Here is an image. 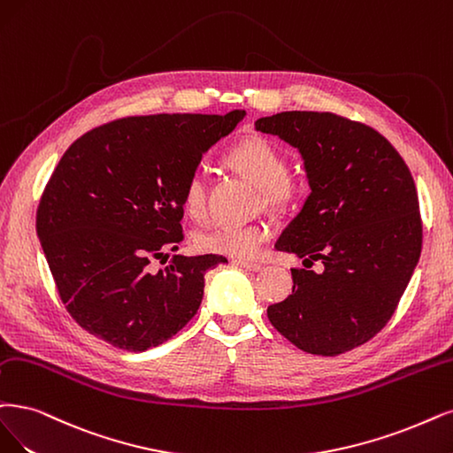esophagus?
<instances>
[{
  "instance_id": "obj_1",
  "label": "esophagus",
  "mask_w": 453,
  "mask_h": 453,
  "mask_svg": "<svg viewBox=\"0 0 453 453\" xmlns=\"http://www.w3.org/2000/svg\"><path fill=\"white\" fill-rule=\"evenodd\" d=\"M233 265H237V266H241V269L252 271V273H259V271H263V265H259V263H250V261H242V259H233Z\"/></svg>"
}]
</instances>
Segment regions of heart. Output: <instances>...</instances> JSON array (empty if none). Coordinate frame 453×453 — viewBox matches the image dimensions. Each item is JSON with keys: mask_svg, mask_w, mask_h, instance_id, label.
<instances>
[{"mask_svg": "<svg viewBox=\"0 0 453 453\" xmlns=\"http://www.w3.org/2000/svg\"><path fill=\"white\" fill-rule=\"evenodd\" d=\"M226 160L239 175L259 188L265 207L281 211L293 203L296 188L288 177L289 164L286 155L273 142L259 136L246 138L229 150ZM182 207L192 218H199L205 212V180L197 172L184 182ZM269 235L271 227L265 222L214 226L197 233L196 246L201 252L252 259L259 254Z\"/></svg>", "mask_w": 453, "mask_h": 453, "instance_id": "obj_1", "label": "heart"}]
</instances>
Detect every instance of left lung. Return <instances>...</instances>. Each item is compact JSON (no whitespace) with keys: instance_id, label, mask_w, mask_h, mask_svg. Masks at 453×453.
<instances>
[{"instance_id":"8db88e82","label":"left lung","mask_w":453,"mask_h":453,"mask_svg":"<svg viewBox=\"0 0 453 453\" xmlns=\"http://www.w3.org/2000/svg\"><path fill=\"white\" fill-rule=\"evenodd\" d=\"M256 130L300 150L311 188L276 248L325 266L291 269L293 295L266 315L306 353H347L390 321L420 259L414 179L382 134L336 113L281 111Z\"/></svg>"}]
</instances>
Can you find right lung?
Listing matches in <instances>:
<instances>
[{
  "mask_svg": "<svg viewBox=\"0 0 453 453\" xmlns=\"http://www.w3.org/2000/svg\"><path fill=\"white\" fill-rule=\"evenodd\" d=\"M246 115L123 117L65 150L37 209V235L61 303L98 340L142 353L197 313L224 256L153 259L182 242V188L205 150Z\"/></svg>",
  "mask_w": 453,
  "mask_h": 453,
  "instance_id": "add662e5",
  "label": "right lung"
}]
</instances>
